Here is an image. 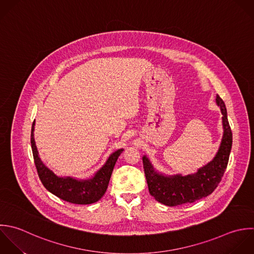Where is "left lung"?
Returning <instances> with one entry per match:
<instances>
[{
  "label": "left lung",
  "instance_id": "1",
  "mask_svg": "<svg viewBox=\"0 0 254 254\" xmlns=\"http://www.w3.org/2000/svg\"><path fill=\"white\" fill-rule=\"evenodd\" d=\"M216 101L223 114L224 136L220 149L212 162L199 169L194 175L166 177L155 172L145 156L142 158L149 193L159 203L169 207L194 203L212 194L220 184L228 166L233 133L224 101L219 95H217Z\"/></svg>",
  "mask_w": 254,
  "mask_h": 254
}]
</instances>
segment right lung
I'll return each instance as SVG.
<instances>
[{
    "label": "right lung",
    "instance_id": "1",
    "mask_svg": "<svg viewBox=\"0 0 254 254\" xmlns=\"http://www.w3.org/2000/svg\"><path fill=\"white\" fill-rule=\"evenodd\" d=\"M33 129L34 121L31 127L30 143L37 174L43 186L50 193L68 203L89 205L99 201L104 196L108 188L113 169L120 154L123 152V149L113 153L107 160L106 164L90 180L79 181L70 177L61 178L56 176L41 162L34 142Z\"/></svg>",
    "mask_w": 254,
    "mask_h": 254
}]
</instances>
